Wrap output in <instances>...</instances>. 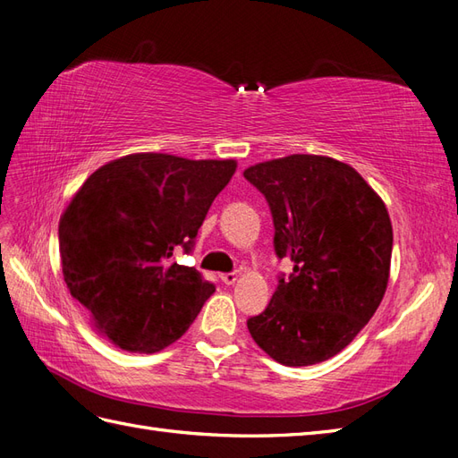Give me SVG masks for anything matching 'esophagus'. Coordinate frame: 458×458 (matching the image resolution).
<instances>
[{
	"label": "esophagus",
	"mask_w": 458,
	"mask_h": 458,
	"mask_svg": "<svg viewBox=\"0 0 458 458\" xmlns=\"http://www.w3.org/2000/svg\"><path fill=\"white\" fill-rule=\"evenodd\" d=\"M220 279H222V283H225V284H233V283L238 281V273H236V271L222 273V275H220Z\"/></svg>",
	"instance_id": "esophagus-1"
}]
</instances>
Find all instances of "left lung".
<instances>
[{"label":"left lung","mask_w":458,"mask_h":458,"mask_svg":"<svg viewBox=\"0 0 458 458\" xmlns=\"http://www.w3.org/2000/svg\"><path fill=\"white\" fill-rule=\"evenodd\" d=\"M273 216V248L293 261L248 329L286 367L322 363L345 349L385 296L392 225L385 203L353 167L294 154L243 172Z\"/></svg>","instance_id":"1"}]
</instances>
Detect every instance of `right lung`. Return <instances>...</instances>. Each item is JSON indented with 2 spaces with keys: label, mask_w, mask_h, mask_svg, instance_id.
Listing matches in <instances>:
<instances>
[{
  "label": "right lung",
  "mask_w": 458,
  "mask_h": 458,
  "mask_svg": "<svg viewBox=\"0 0 458 458\" xmlns=\"http://www.w3.org/2000/svg\"><path fill=\"white\" fill-rule=\"evenodd\" d=\"M233 172V159L132 154L99 167L72 199L58 226L64 281L116 347H167L215 293L174 253L193 250Z\"/></svg>",
  "instance_id": "add662e5"
}]
</instances>
